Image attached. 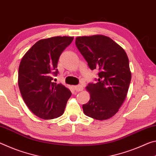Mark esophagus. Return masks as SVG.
<instances>
[{"mask_svg": "<svg viewBox=\"0 0 156 156\" xmlns=\"http://www.w3.org/2000/svg\"><path fill=\"white\" fill-rule=\"evenodd\" d=\"M74 88H75V90L77 92H80L83 90V86L81 85H76L74 86Z\"/></svg>", "mask_w": 156, "mask_h": 156, "instance_id": "1", "label": "esophagus"}]
</instances>
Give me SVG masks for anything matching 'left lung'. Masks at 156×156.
Instances as JSON below:
<instances>
[{
  "label": "left lung",
  "instance_id": "left-lung-1",
  "mask_svg": "<svg viewBox=\"0 0 156 156\" xmlns=\"http://www.w3.org/2000/svg\"><path fill=\"white\" fill-rule=\"evenodd\" d=\"M75 44L92 70H98L96 83L86 87L90 94L83 104L84 114L104 120L113 117L126 98L131 80L126 53L111 38L104 35L76 38Z\"/></svg>",
  "mask_w": 156,
  "mask_h": 156
}]
</instances>
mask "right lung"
I'll return each instance as SVG.
<instances>
[{
  "label": "right lung",
  "instance_id": "obj_1",
  "mask_svg": "<svg viewBox=\"0 0 156 156\" xmlns=\"http://www.w3.org/2000/svg\"><path fill=\"white\" fill-rule=\"evenodd\" d=\"M73 37H55L37 41L22 58L19 68V86L27 106L44 119L57 118L64 113L71 92L53 81L58 73L61 53Z\"/></svg>",
  "mask_w": 156,
  "mask_h": 156
}]
</instances>
